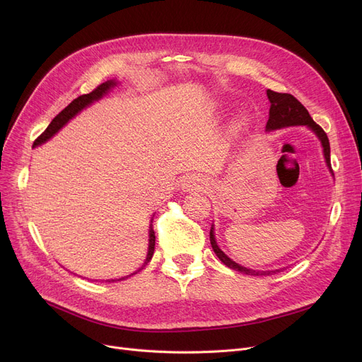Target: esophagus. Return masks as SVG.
I'll use <instances>...</instances> for the list:
<instances>
[{"label":"esophagus","instance_id":"34e87169","mask_svg":"<svg viewBox=\"0 0 362 362\" xmlns=\"http://www.w3.org/2000/svg\"><path fill=\"white\" fill-rule=\"evenodd\" d=\"M197 183H198V182H195V179H194V180H187L186 185H187L189 187H191V186H199V185H197Z\"/></svg>","mask_w":362,"mask_h":362}]
</instances>
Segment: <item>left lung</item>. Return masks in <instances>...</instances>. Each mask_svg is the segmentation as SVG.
<instances>
[{"instance_id": "left-lung-1", "label": "left lung", "mask_w": 362, "mask_h": 362, "mask_svg": "<svg viewBox=\"0 0 362 362\" xmlns=\"http://www.w3.org/2000/svg\"><path fill=\"white\" fill-rule=\"evenodd\" d=\"M267 97L270 100L269 122H267V126H265V127H267V130H274V129L286 127V126H298V124L308 126L310 129H313L317 133V136L320 138V141L322 144V148H325L326 163H327L329 167H332V164H330V142H329V138H327V133L322 130V127L320 124H317L313 120L308 110L303 107L291 93H280V92H274L272 89H267ZM210 242H211V246H213L216 255L220 258V261L224 265H227L229 269H233L239 273L248 274V276H272L274 273L281 272V269L274 270V272H255V270L245 269V267H242V265L236 264L217 246V242H216V238H214V233H213V227L210 230Z\"/></svg>"}]
</instances>
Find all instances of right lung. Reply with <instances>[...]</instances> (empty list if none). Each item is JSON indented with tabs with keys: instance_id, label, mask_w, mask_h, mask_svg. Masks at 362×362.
I'll use <instances>...</instances> for the list:
<instances>
[{
	"instance_id": "add662e5",
	"label": "right lung",
	"mask_w": 362,
	"mask_h": 362,
	"mask_svg": "<svg viewBox=\"0 0 362 362\" xmlns=\"http://www.w3.org/2000/svg\"><path fill=\"white\" fill-rule=\"evenodd\" d=\"M114 83H116V82L108 81V82L101 83L100 86L95 88L92 92L85 93V95H81V97L73 100L62 112L57 114V116L52 119V122L48 124V127L41 133L40 136H37V138L35 139L33 146L41 145V144H44L45 141H48L51 136H54L55 133L59 132L71 117H74L76 114H78L81 110H83V108H85L86 105H89L90 103L100 100V98L103 97V95H104L111 86H114ZM154 250H156V232H154V224H152V220H151V224H149V248H148V255H146V259H145L144 265H142V267H141L138 272H141V270L145 267V265L151 261L152 255H154ZM138 272L132 273V274H129V276H126V277H122V279H119V280H124V279H127V277H130V276H133V274H136ZM111 281H116V280H111Z\"/></svg>"
}]
</instances>
